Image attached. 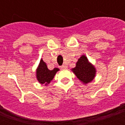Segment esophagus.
<instances>
[{
  "label": "esophagus",
  "mask_w": 125,
  "mask_h": 125,
  "mask_svg": "<svg viewBox=\"0 0 125 125\" xmlns=\"http://www.w3.org/2000/svg\"><path fill=\"white\" fill-rule=\"evenodd\" d=\"M61 68H62V69H65V68H67V66L65 65H62L61 66Z\"/></svg>",
  "instance_id": "esophagus-1"
}]
</instances>
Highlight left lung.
<instances>
[{"label":"left lung","mask_w":125,"mask_h":125,"mask_svg":"<svg viewBox=\"0 0 125 125\" xmlns=\"http://www.w3.org/2000/svg\"><path fill=\"white\" fill-rule=\"evenodd\" d=\"M72 70L84 84H88L92 81L96 74V69L94 65L88 62L85 55H82L79 58L76 67Z\"/></svg>","instance_id":"obj_1"}]
</instances>
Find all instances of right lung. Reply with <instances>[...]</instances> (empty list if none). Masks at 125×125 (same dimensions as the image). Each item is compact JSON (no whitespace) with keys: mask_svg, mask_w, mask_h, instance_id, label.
I'll return each instance as SVG.
<instances>
[{"mask_svg":"<svg viewBox=\"0 0 125 125\" xmlns=\"http://www.w3.org/2000/svg\"><path fill=\"white\" fill-rule=\"evenodd\" d=\"M57 71H59L58 68H54L52 70H49L47 68L46 63L41 59L36 71L37 79L40 84L47 85L53 79Z\"/></svg>","mask_w":125,"mask_h":125,"instance_id":"obj_1","label":"right lung"}]
</instances>
